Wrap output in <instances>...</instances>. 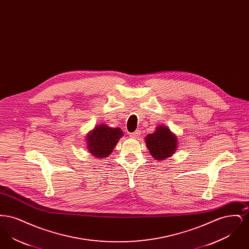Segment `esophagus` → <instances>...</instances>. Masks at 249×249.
Listing matches in <instances>:
<instances>
[{
    "label": "esophagus",
    "mask_w": 249,
    "mask_h": 249,
    "mask_svg": "<svg viewBox=\"0 0 249 249\" xmlns=\"http://www.w3.org/2000/svg\"><path fill=\"white\" fill-rule=\"evenodd\" d=\"M140 135H141V131L140 130H135L134 132L130 133V137H131V138H138Z\"/></svg>",
    "instance_id": "esophagus-1"
}]
</instances>
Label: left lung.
<instances>
[{
	"label": "left lung",
	"instance_id": "1",
	"mask_svg": "<svg viewBox=\"0 0 249 249\" xmlns=\"http://www.w3.org/2000/svg\"><path fill=\"white\" fill-rule=\"evenodd\" d=\"M145 144L157 160H163L176 153L178 145L177 135L165 125H159L151 134L145 136Z\"/></svg>",
	"mask_w": 249,
	"mask_h": 249
}]
</instances>
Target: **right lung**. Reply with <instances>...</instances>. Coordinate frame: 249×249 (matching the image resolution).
<instances>
[{"mask_svg": "<svg viewBox=\"0 0 249 249\" xmlns=\"http://www.w3.org/2000/svg\"><path fill=\"white\" fill-rule=\"evenodd\" d=\"M122 136L123 131L119 128H110L106 124L97 125L86 136L87 149L96 158H107Z\"/></svg>", "mask_w": 249, "mask_h": 249, "instance_id": "obj_1", "label": "right lung"}]
</instances>
